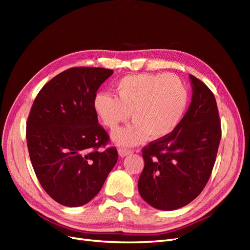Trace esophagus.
Returning a JSON list of instances; mask_svg holds the SVG:
<instances>
[{"mask_svg": "<svg viewBox=\"0 0 250 250\" xmlns=\"http://www.w3.org/2000/svg\"><path fill=\"white\" fill-rule=\"evenodd\" d=\"M118 152H119V155L121 157H125L127 155H130L132 153V151L130 149H127V148H124V147H120L118 149Z\"/></svg>", "mask_w": 250, "mask_h": 250, "instance_id": "esophagus-1", "label": "esophagus"}]
</instances>
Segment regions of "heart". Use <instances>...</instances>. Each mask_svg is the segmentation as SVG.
Masks as SVG:
<instances>
[{"label":"heart","instance_id":"heart-1","mask_svg":"<svg viewBox=\"0 0 250 250\" xmlns=\"http://www.w3.org/2000/svg\"><path fill=\"white\" fill-rule=\"evenodd\" d=\"M116 97L98 93L94 109L102 123L116 129L129 119L133 123L112 133L119 145L132 146L169 135L180 123L188 106V90L176 75L133 74L115 84Z\"/></svg>","mask_w":250,"mask_h":250}]
</instances>
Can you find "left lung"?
Segmentation results:
<instances>
[{"label":"left lung","mask_w":250,"mask_h":250,"mask_svg":"<svg viewBox=\"0 0 250 250\" xmlns=\"http://www.w3.org/2000/svg\"><path fill=\"white\" fill-rule=\"evenodd\" d=\"M190 81L192 101L178 126L143 149L139 193L157 209H177L197 197L209 179L220 144L215 96L193 75Z\"/></svg>","instance_id":"8db88e82"}]
</instances>
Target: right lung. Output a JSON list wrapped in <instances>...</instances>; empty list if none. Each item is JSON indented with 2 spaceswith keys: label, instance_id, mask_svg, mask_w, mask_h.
<instances>
[{
  "label": "right lung",
  "instance_id": "1",
  "mask_svg": "<svg viewBox=\"0 0 250 250\" xmlns=\"http://www.w3.org/2000/svg\"><path fill=\"white\" fill-rule=\"evenodd\" d=\"M112 73L79 66L58 74L41 89L28 117L27 146L37 179L64 207L92 200L118 162L115 147L98 150L109 138L93 104Z\"/></svg>",
  "mask_w": 250,
  "mask_h": 250
}]
</instances>
